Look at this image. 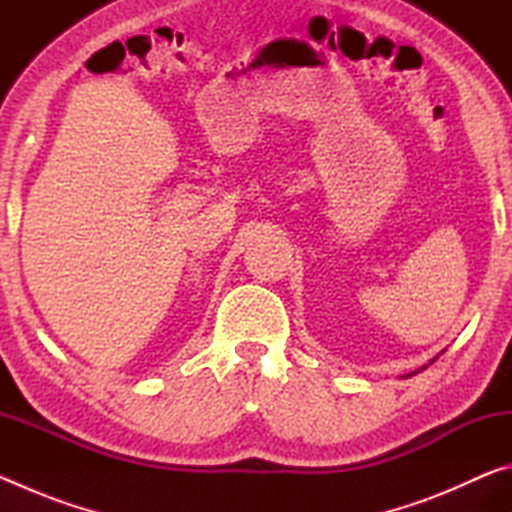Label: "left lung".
Returning <instances> with one entry per match:
<instances>
[{
  "label": "left lung",
  "mask_w": 512,
  "mask_h": 512,
  "mask_svg": "<svg viewBox=\"0 0 512 512\" xmlns=\"http://www.w3.org/2000/svg\"><path fill=\"white\" fill-rule=\"evenodd\" d=\"M424 368H427V366H422V368H418V370H413V372H409V375H404V377H413V375H418V372H420V370H424Z\"/></svg>",
  "instance_id": "8db88e82"
}]
</instances>
